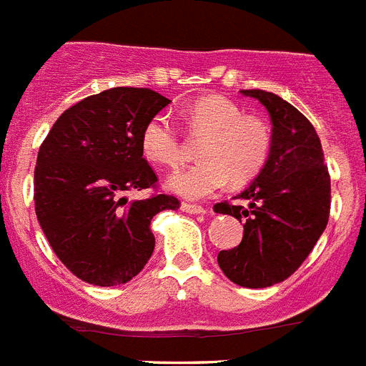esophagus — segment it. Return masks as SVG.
I'll list each match as a JSON object with an SVG mask.
<instances>
[{"label": "esophagus", "mask_w": 366, "mask_h": 366, "mask_svg": "<svg viewBox=\"0 0 366 366\" xmlns=\"http://www.w3.org/2000/svg\"><path fill=\"white\" fill-rule=\"evenodd\" d=\"M181 211L190 213V215H204V213H207V209H205V207H202V205L187 204V202H183V204H181Z\"/></svg>", "instance_id": "esophagus-1"}]
</instances>
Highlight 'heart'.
<instances>
[{"label":"heart","mask_w":366,"mask_h":366,"mask_svg":"<svg viewBox=\"0 0 366 366\" xmlns=\"http://www.w3.org/2000/svg\"><path fill=\"white\" fill-rule=\"evenodd\" d=\"M189 136H204L196 162L172 172L166 187L176 194L200 200L230 181L244 185L264 168L271 147L269 129L259 117L244 116L239 104L222 95H204L181 108ZM142 151L147 161L176 166L183 159L177 131L164 116H155L142 131Z\"/></svg>","instance_id":"obj_1"}]
</instances>
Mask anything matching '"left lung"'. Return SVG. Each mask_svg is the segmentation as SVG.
I'll list each match as a JSON object with an SVG mask.
<instances>
[{"label":"left lung","mask_w":366,"mask_h":366,"mask_svg":"<svg viewBox=\"0 0 366 366\" xmlns=\"http://www.w3.org/2000/svg\"><path fill=\"white\" fill-rule=\"evenodd\" d=\"M271 117V147L254 181L220 202L217 213L243 222V239L217 256L222 273L244 288L282 282L303 264L324 234L331 207V179L312 123L282 97L243 89Z\"/></svg>","instance_id":"left-lung-1"}]
</instances>
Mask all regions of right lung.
I'll use <instances>...</instances> for the list:
<instances>
[{
    "label": "right lung",
    "instance_id": "add662e5",
    "mask_svg": "<svg viewBox=\"0 0 366 366\" xmlns=\"http://www.w3.org/2000/svg\"><path fill=\"white\" fill-rule=\"evenodd\" d=\"M170 101L146 87H112L65 110L35 166V213L63 265L95 286L125 285L155 249L151 219L177 209L176 196L129 200L155 189L142 131Z\"/></svg>",
    "mask_w": 366,
    "mask_h": 366
}]
</instances>
